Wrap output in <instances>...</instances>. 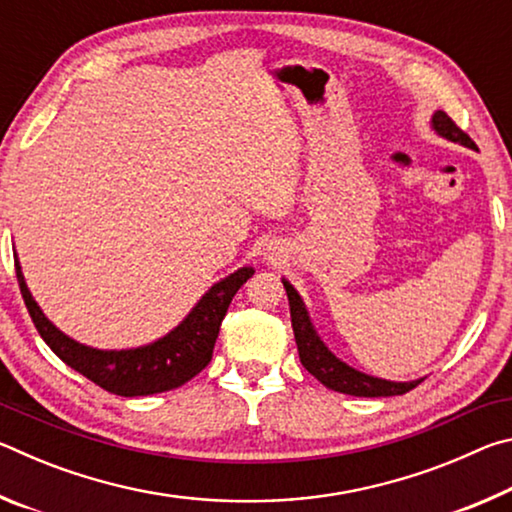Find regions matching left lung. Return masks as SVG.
<instances>
[{
  "mask_svg": "<svg viewBox=\"0 0 512 512\" xmlns=\"http://www.w3.org/2000/svg\"><path fill=\"white\" fill-rule=\"evenodd\" d=\"M431 126H433V131L447 137L449 142H458L463 146H470V149H476L472 137L463 133L461 128L454 124L452 117L447 115V112L438 110L431 119ZM282 284H284V289H287V296H289L291 325H293V334H296L300 363L320 381V384L332 388V391H336V393H345V395H354V397L404 395V393H409L411 388L420 384L422 379L386 381V379L363 375V372L350 368L348 363L336 359L334 354L327 350V345L318 339L316 329H314V325H311L309 314L305 309V302H302V298L298 296V291L293 289L287 280H282Z\"/></svg>",
  "mask_w": 512,
  "mask_h": 512,
  "instance_id": "left-lung-1",
  "label": "left lung"
}]
</instances>
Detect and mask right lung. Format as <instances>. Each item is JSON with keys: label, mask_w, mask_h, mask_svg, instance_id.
<instances>
[{"label": "right lung", "mask_w": 512, "mask_h": 512, "mask_svg": "<svg viewBox=\"0 0 512 512\" xmlns=\"http://www.w3.org/2000/svg\"><path fill=\"white\" fill-rule=\"evenodd\" d=\"M15 273L33 325L56 357L101 386L103 391L121 397H137L173 391V388L187 384L212 361V350L225 311L235 293L255 271L244 266L225 280L216 282L173 332L135 350H97L69 339L54 327V323L42 314L38 302L31 298L20 262H15Z\"/></svg>", "instance_id": "add662e5"}]
</instances>
